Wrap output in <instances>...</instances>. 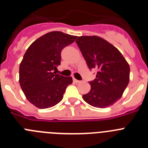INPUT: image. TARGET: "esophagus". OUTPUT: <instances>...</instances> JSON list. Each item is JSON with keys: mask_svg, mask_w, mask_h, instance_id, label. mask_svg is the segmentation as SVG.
I'll use <instances>...</instances> for the list:
<instances>
[{"mask_svg": "<svg viewBox=\"0 0 148 148\" xmlns=\"http://www.w3.org/2000/svg\"><path fill=\"white\" fill-rule=\"evenodd\" d=\"M73 82H75V83H80L81 81H78V80H77V79H75V78H73Z\"/></svg>", "mask_w": 148, "mask_h": 148, "instance_id": "1", "label": "esophagus"}]
</instances>
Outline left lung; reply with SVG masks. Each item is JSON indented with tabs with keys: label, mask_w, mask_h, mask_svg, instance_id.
Here are the masks:
<instances>
[{
	"label": "left lung",
	"mask_w": 148,
	"mask_h": 148,
	"mask_svg": "<svg viewBox=\"0 0 148 148\" xmlns=\"http://www.w3.org/2000/svg\"><path fill=\"white\" fill-rule=\"evenodd\" d=\"M89 69L98 70L96 78L89 82L90 91L83 95L90 105L105 108L119 100L130 81V66L118 49L98 37L80 36L75 40Z\"/></svg>",
	"instance_id": "obj_1"
}]
</instances>
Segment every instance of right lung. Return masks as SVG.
Wrapping results in <instances>:
<instances>
[{"mask_svg":"<svg viewBox=\"0 0 148 148\" xmlns=\"http://www.w3.org/2000/svg\"><path fill=\"white\" fill-rule=\"evenodd\" d=\"M77 36L58 31L48 32L29 47L19 66V83L27 100L40 109L52 108L62 100L72 77L56 74L61 52Z\"/></svg>","mask_w":148,"mask_h":148,"instance_id":"right-lung-1","label":"right lung"}]
</instances>
